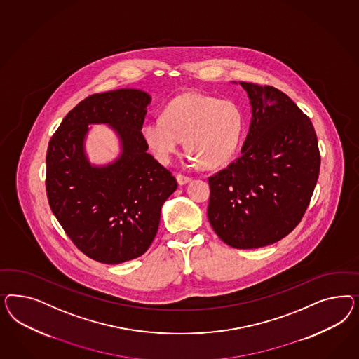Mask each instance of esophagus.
Wrapping results in <instances>:
<instances>
[{
  "label": "esophagus",
  "instance_id": "34e87169",
  "mask_svg": "<svg viewBox=\"0 0 359 359\" xmlns=\"http://www.w3.org/2000/svg\"><path fill=\"white\" fill-rule=\"evenodd\" d=\"M176 180H177V183L179 185H185L188 184L192 179L191 177H188V176H184V175H176Z\"/></svg>",
  "mask_w": 359,
  "mask_h": 359
}]
</instances>
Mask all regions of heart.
Here are the masks:
<instances>
[{"label": "heart", "instance_id": "obj_1", "mask_svg": "<svg viewBox=\"0 0 359 359\" xmlns=\"http://www.w3.org/2000/svg\"><path fill=\"white\" fill-rule=\"evenodd\" d=\"M243 129V113L234 101L187 92L167 104L163 116L143 121L140 133L161 163L172 161L184 138L188 161L213 170L231 161Z\"/></svg>", "mask_w": 359, "mask_h": 359}]
</instances>
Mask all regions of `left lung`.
Instances as JSON below:
<instances>
[{"label": "left lung", "mask_w": 359, "mask_h": 359, "mask_svg": "<svg viewBox=\"0 0 359 359\" xmlns=\"http://www.w3.org/2000/svg\"><path fill=\"white\" fill-rule=\"evenodd\" d=\"M239 86L250 100V128L238 159L208 179V219L229 246L258 249L284 238L304 216L320 152L312 122L285 93Z\"/></svg>", "instance_id": "left-lung-1"}]
</instances>
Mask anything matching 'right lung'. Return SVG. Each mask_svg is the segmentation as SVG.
I'll return each instance as SVG.
<instances>
[{"label":"right lung","mask_w":359,"mask_h":359,"mask_svg":"<svg viewBox=\"0 0 359 359\" xmlns=\"http://www.w3.org/2000/svg\"><path fill=\"white\" fill-rule=\"evenodd\" d=\"M149 93L123 88L96 93L72 109L48 143L46 189L51 210L79 250L107 264L141 257L156 236L176 179L141 137ZM89 124H108L121 155L108 165L87 159Z\"/></svg>","instance_id":"obj_1"}]
</instances>
